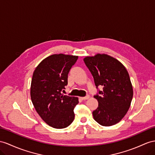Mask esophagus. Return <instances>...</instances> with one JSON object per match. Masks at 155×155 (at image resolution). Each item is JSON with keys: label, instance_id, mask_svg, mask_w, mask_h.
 <instances>
[{"label": "esophagus", "instance_id": "1", "mask_svg": "<svg viewBox=\"0 0 155 155\" xmlns=\"http://www.w3.org/2000/svg\"><path fill=\"white\" fill-rule=\"evenodd\" d=\"M90 98V96L89 95H88V96H85V97H81V99L82 100H88V99Z\"/></svg>", "mask_w": 155, "mask_h": 155}]
</instances>
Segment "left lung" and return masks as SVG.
Returning <instances> with one entry per match:
<instances>
[{
    "mask_svg": "<svg viewBox=\"0 0 155 155\" xmlns=\"http://www.w3.org/2000/svg\"><path fill=\"white\" fill-rule=\"evenodd\" d=\"M92 73L96 87L103 91L94 97L98 107L93 111L94 120L100 125L110 126L124 118L133 97V87L128 71L118 59L105 54H97L84 58Z\"/></svg>",
    "mask_w": 155,
    "mask_h": 155,
    "instance_id": "left-lung-1",
    "label": "left lung"
}]
</instances>
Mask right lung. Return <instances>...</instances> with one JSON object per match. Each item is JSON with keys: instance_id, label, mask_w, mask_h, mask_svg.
Instances as JSON below:
<instances>
[{"instance_id": "obj_1", "label": "right lung", "mask_w": 155, "mask_h": 155, "mask_svg": "<svg viewBox=\"0 0 155 155\" xmlns=\"http://www.w3.org/2000/svg\"><path fill=\"white\" fill-rule=\"evenodd\" d=\"M78 56L53 54L35 68L31 84V98L39 116L54 128H67L74 118V108L78 98L64 96L69 71Z\"/></svg>"}]
</instances>
